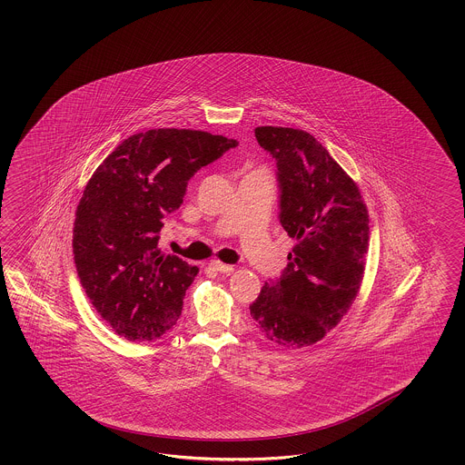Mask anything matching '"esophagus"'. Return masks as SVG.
<instances>
[{"label": "esophagus", "mask_w": 465, "mask_h": 465, "mask_svg": "<svg viewBox=\"0 0 465 465\" xmlns=\"http://www.w3.org/2000/svg\"><path fill=\"white\" fill-rule=\"evenodd\" d=\"M210 268L214 269V271H218V272H223V274L233 271V266L225 264V262H222V261H212V262H210Z\"/></svg>", "instance_id": "esophagus-1"}]
</instances>
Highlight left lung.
I'll return each instance as SVG.
<instances>
[{
    "label": "left lung",
    "instance_id": "8db88e82",
    "mask_svg": "<svg viewBox=\"0 0 465 465\" xmlns=\"http://www.w3.org/2000/svg\"><path fill=\"white\" fill-rule=\"evenodd\" d=\"M276 158L280 222L295 240L288 268L251 305L259 332L282 348H305L342 321L360 292L370 220L358 183L307 131L255 127Z\"/></svg>",
    "mask_w": 465,
    "mask_h": 465
}]
</instances>
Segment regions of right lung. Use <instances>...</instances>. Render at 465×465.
I'll use <instances>...</instances> for the list:
<instances>
[{
    "mask_svg": "<svg viewBox=\"0 0 465 465\" xmlns=\"http://www.w3.org/2000/svg\"><path fill=\"white\" fill-rule=\"evenodd\" d=\"M237 140L193 129H150L123 141L84 185L73 226L84 293L114 332L153 341L177 324L199 269L158 249L163 218L197 170Z\"/></svg>",
    "mask_w": 465,
    "mask_h": 465,
    "instance_id": "right-lung-1",
    "label": "right lung"
}]
</instances>
